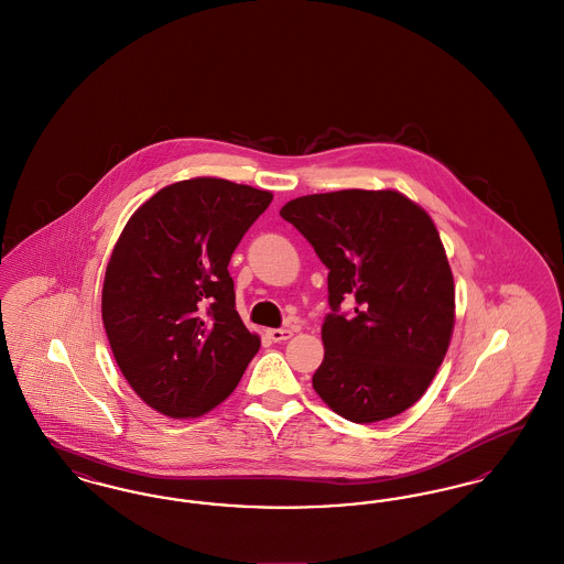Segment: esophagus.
Returning a JSON list of instances; mask_svg holds the SVG:
<instances>
[{"label":"esophagus","mask_w":564,"mask_h":564,"mask_svg":"<svg viewBox=\"0 0 564 564\" xmlns=\"http://www.w3.org/2000/svg\"><path fill=\"white\" fill-rule=\"evenodd\" d=\"M294 336L292 329H285V327H279V329H269V338L272 343H283V340H290Z\"/></svg>","instance_id":"esophagus-1"}]
</instances>
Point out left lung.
I'll return each instance as SVG.
<instances>
[{
  "mask_svg": "<svg viewBox=\"0 0 564 564\" xmlns=\"http://www.w3.org/2000/svg\"><path fill=\"white\" fill-rule=\"evenodd\" d=\"M281 217L329 270L315 391L352 423L402 414L427 391L455 325V281L435 224L395 189L308 194ZM345 299L356 300L352 316L339 313Z\"/></svg>",
  "mask_w": 564,
  "mask_h": 564,
  "instance_id": "8db88e82",
  "label": "left lung"
}]
</instances>
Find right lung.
Returning a JSON list of instances; mask_svg holds the SVG:
<instances>
[{"instance_id": "add662e5", "label": "right lung", "mask_w": 564, "mask_h": 564, "mask_svg": "<svg viewBox=\"0 0 564 564\" xmlns=\"http://www.w3.org/2000/svg\"><path fill=\"white\" fill-rule=\"evenodd\" d=\"M272 194L217 177L171 184L127 221L101 313L134 393L173 419L209 412L260 349L237 313L230 258Z\"/></svg>"}]
</instances>
